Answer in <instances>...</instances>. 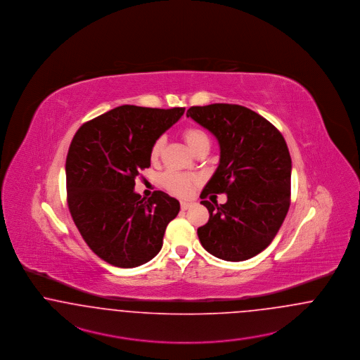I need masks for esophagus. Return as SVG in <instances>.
<instances>
[{
	"label": "esophagus",
	"instance_id": "1",
	"mask_svg": "<svg viewBox=\"0 0 360 360\" xmlns=\"http://www.w3.org/2000/svg\"><path fill=\"white\" fill-rule=\"evenodd\" d=\"M180 205H181V210H184V211H186V210H188V208L192 205V203H189V202H181Z\"/></svg>",
	"mask_w": 360,
	"mask_h": 360
}]
</instances>
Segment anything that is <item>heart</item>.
Here are the masks:
<instances>
[{
    "instance_id": "heart-1",
    "label": "heart",
    "mask_w": 360,
    "mask_h": 360,
    "mask_svg": "<svg viewBox=\"0 0 360 360\" xmlns=\"http://www.w3.org/2000/svg\"><path fill=\"white\" fill-rule=\"evenodd\" d=\"M183 137L187 142L189 149L195 153L202 145L204 143H210V139L207 136V133L199 129V127H187L183 131ZM165 148V139L164 137H158L152 143L149 156L153 162H157L160 160V157L164 152ZM161 183L162 186L167 188L169 192H172L177 196H188L192 192V188L195 187V184L198 183V180L192 176H188L184 173L174 172V171H169L165 172L161 177Z\"/></svg>"
}]
</instances>
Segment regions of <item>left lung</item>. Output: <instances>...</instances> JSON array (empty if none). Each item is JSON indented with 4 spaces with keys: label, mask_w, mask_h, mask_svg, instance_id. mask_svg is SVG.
Listing matches in <instances>:
<instances>
[{
    "label": "left lung",
    "mask_w": 360,
    "mask_h": 360,
    "mask_svg": "<svg viewBox=\"0 0 360 360\" xmlns=\"http://www.w3.org/2000/svg\"><path fill=\"white\" fill-rule=\"evenodd\" d=\"M219 142V167L200 195L226 193L218 205L203 200L208 221L198 229L200 243L217 258L239 262L271 243L290 205L292 158L276 126L239 105L214 103L187 111Z\"/></svg>",
    "instance_id": "obj_1"
}]
</instances>
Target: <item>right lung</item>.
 Returning <instances> with one entry per match:
<instances>
[{
  "label": "right lung",
  "instance_id": "right-lung-1",
  "mask_svg": "<svg viewBox=\"0 0 360 360\" xmlns=\"http://www.w3.org/2000/svg\"><path fill=\"white\" fill-rule=\"evenodd\" d=\"M186 108L124 105L83 124L65 160L67 203L89 248L117 267H137L162 248L165 229L180 203L162 191L145 200L136 177L150 167L152 143Z\"/></svg>",
  "mask_w": 360,
  "mask_h": 360
}]
</instances>
